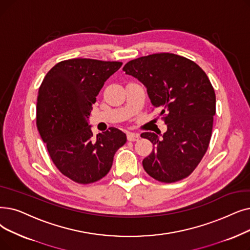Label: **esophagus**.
Here are the masks:
<instances>
[{
	"label": "esophagus",
	"instance_id": "esophagus-1",
	"mask_svg": "<svg viewBox=\"0 0 250 250\" xmlns=\"http://www.w3.org/2000/svg\"><path fill=\"white\" fill-rule=\"evenodd\" d=\"M139 135L134 134V133H128L127 134V140L131 141V142H136V141L139 140Z\"/></svg>",
	"mask_w": 250,
	"mask_h": 250
}]
</instances>
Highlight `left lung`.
Masks as SVG:
<instances>
[{
	"mask_svg": "<svg viewBox=\"0 0 250 250\" xmlns=\"http://www.w3.org/2000/svg\"><path fill=\"white\" fill-rule=\"evenodd\" d=\"M142 83L149 99L164 115L161 138L141 135L153 144L143 167L150 177L172 183L188 177L204 156L211 137L215 94L198 65L176 54L159 53L127 62L123 69Z\"/></svg>",
	"mask_w": 250,
	"mask_h": 250,
	"instance_id": "obj_1",
	"label": "left lung"
}]
</instances>
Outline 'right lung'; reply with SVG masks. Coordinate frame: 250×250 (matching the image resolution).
I'll list each match as a JSON object with an SVG mask.
<instances>
[{
    "label": "right lung",
    "instance_id": "add662e5",
    "mask_svg": "<svg viewBox=\"0 0 250 250\" xmlns=\"http://www.w3.org/2000/svg\"><path fill=\"white\" fill-rule=\"evenodd\" d=\"M122 62L74 58L46 74L38 96L37 126L54 165L72 181L90 184L110 170L115 152L125 145L121 129L93 136L89 116L104 83Z\"/></svg>",
    "mask_w": 250,
    "mask_h": 250
}]
</instances>
